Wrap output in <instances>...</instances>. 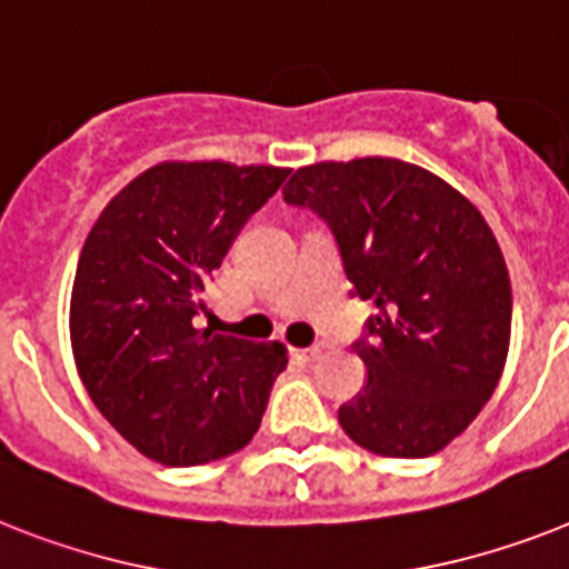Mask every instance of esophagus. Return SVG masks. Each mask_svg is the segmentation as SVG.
Returning a JSON list of instances; mask_svg holds the SVG:
<instances>
[{"label":"esophagus","instance_id":"1","mask_svg":"<svg viewBox=\"0 0 569 569\" xmlns=\"http://www.w3.org/2000/svg\"><path fill=\"white\" fill-rule=\"evenodd\" d=\"M295 357L303 359V362H312V359L321 357V348H318V345H312V348H298L295 350Z\"/></svg>","mask_w":569,"mask_h":569}]
</instances>
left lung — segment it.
<instances>
[{"instance_id":"1","label":"left lung","mask_w":569,"mask_h":569,"mask_svg":"<svg viewBox=\"0 0 569 569\" xmlns=\"http://www.w3.org/2000/svg\"><path fill=\"white\" fill-rule=\"evenodd\" d=\"M283 198L330 224L353 295L377 307L353 345L368 386L339 409L341 429L389 459L445 450L509 357L511 280L482 212L395 157L303 166Z\"/></svg>"}]
</instances>
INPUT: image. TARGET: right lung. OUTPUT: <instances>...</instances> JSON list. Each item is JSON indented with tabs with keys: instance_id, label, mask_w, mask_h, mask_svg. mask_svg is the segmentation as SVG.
<instances>
[{
	"instance_id": "1",
	"label": "right lung",
	"mask_w": 569,
	"mask_h": 569,
	"mask_svg": "<svg viewBox=\"0 0 569 569\" xmlns=\"http://www.w3.org/2000/svg\"><path fill=\"white\" fill-rule=\"evenodd\" d=\"M286 174L166 160L110 198L81 248L69 300L78 377L110 427L160 465L242 450L286 371L280 341L198 327L207 280Z\"/></svg>"
}]
</instances>
